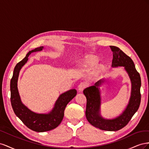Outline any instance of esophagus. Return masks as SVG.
Returning a JSON list of instances; mask_svg holds the SVG:
<instances>
[{"mask_svg": "<svg viewBox=\"0 0 149 149\" xmlns=\"http://www.w3.org/2000/svg\"><path fill=\"white\" fill-rule=\"evenodd\" d=\"M86 86V83L84 82H81L78 85V90L79 91H82L83 90Z\"/></svg>", "mask_w": 149, "mask_h": 149, "instance_id": "34e87169", "label": "esophagus"}]
</instances>
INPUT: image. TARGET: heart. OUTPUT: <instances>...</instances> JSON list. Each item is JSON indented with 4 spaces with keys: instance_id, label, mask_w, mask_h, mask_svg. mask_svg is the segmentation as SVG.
<instances>
[{
    "instance_id": "heart-1",
    "label": "heart",
    "mask_w": 149,
    "mask_h": 149,
    "mask_svg": "<svg viewBox=\"0 0 149 149\" xmlns=\"http://www.w3.org/2000/svg\"><path fill=\"white\" fill-rule=\"evenodd\" d=\"M97 63V59L96 58L93 56H88L86 57L85 59L83 60L82 63L86 66H94ZM101 68H99L98 70L97 71V73H99V71H100Z\"/></svg>"
}]
</instances>
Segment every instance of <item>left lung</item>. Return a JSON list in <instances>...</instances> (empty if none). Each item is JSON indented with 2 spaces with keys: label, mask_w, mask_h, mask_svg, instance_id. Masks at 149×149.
<instances>
[{
  "label": "left lung",
  "mask_w": 149,
  "mask_h": 149,
  "mask_svg": "<svg viewBox=\"0 0 149 149\" xmlns=\"http://www.w3.org/2000/svg\"><path fill=\"white\" fill-rule=\"evenodd\" d=\"M110 48L113 53L112 66H124L131 81V95L128 105L119 116L112 119H106L100 114L101 95L99 88L104 79L84 89L83 93L87 100L86 117L89 123L101 130L116 131L125 127L139 109L141 100V79L131 58L118 47L110 46Z\"/></svg>",
  "instance_id": "obj_1"
}]
</instances>
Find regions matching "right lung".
Masks as SVG:
<instances>
[{
  "label": "right lung",
  "mask_w": 149,
  "mask_h": 149,
  "mask_svg": "<svg viewBox=\"0 0 149 149\" xmlns=\"http://www.w3.org/2000/svg\"><path fill=\"white\" fill-rule=\"evenodd\" d=\"M43 47L30 51L23 60L16 65L10 80V101L15 115L26 127L38 132H43L56 128L60 125L64 116L66 105L77 94L75 89H70L61 94L58 98L52 111L48 114H37L28 109L22 102L17 88V81L20 71L28 61L31 53L42 51Z\"/></svg>",
  "instance_id": "add662e5"
}]
</instances>
